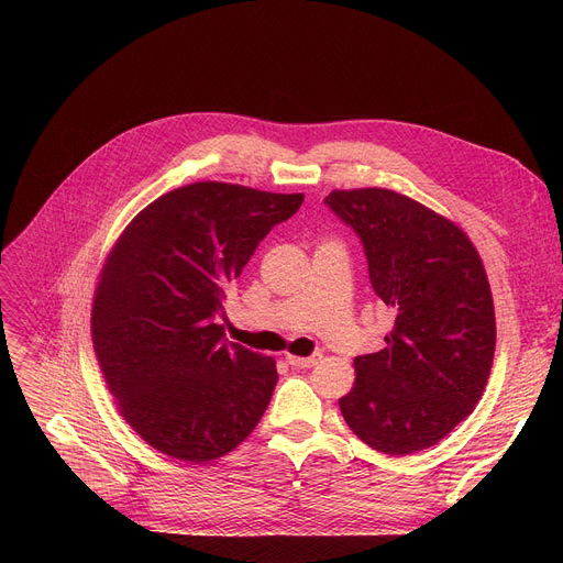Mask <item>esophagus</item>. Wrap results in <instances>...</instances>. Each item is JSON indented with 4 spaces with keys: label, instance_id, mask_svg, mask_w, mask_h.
<instances>
[{
    "label": "esophagus",
    "instance_id": "34e87169",
    "mask_svg": "<svg viewBox=\"0 0 563 563\" xmlns=\"http://www.w3.org/2000/svg\"><path fill=\"white\" fill-rule=\"evenodd\" d=\"M319 361H321V353H312V356H308V358L287 356V363H289L291 367H297V369H310V367H314Z\"/></svg>",
    "mask_w": 563,
    "mask_h": 563
}]
</instances>
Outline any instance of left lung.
Here are the masks:
<instances>
[{
    "label": "left lung",
    "instance_id": "left-lung-1",
    "mask_svg": "<svg viewBox=\"0 0 563 563\" xmlns=\"http://www.w3.org/2000/svg\"><path fill=\"white\" fill-rule=\"evenodd\" d=\"M323 202L363 244L369 283L395 323L380 351L356 356L340 410L369 448L427 450L479 401L495 353V310L479 253L452 221L388 189Z\"/></svg>",
    "mask_w": 563,
    "mask_h": 563
}]
</instances>
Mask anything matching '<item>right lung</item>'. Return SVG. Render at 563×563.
<instances>
[{
    "label": "right lung",
    "mask_w": 563,
    "mask_h": 563,
    "mask_svg": "<svg viewBox=\"0 0 563 563\" xmlns=\"http://www.w3.org/2000/svg\"><path fill=\"white\" fill-rule=\"evenodd\" d=\"M303 194L196 183L164 194L125 228L102 269L91 331L128 424L189 463L228 454L272 401L274 358L228 342L225 283Z\"/></svg>",
    "instance_id": "add662e5"
}]
</instances>
